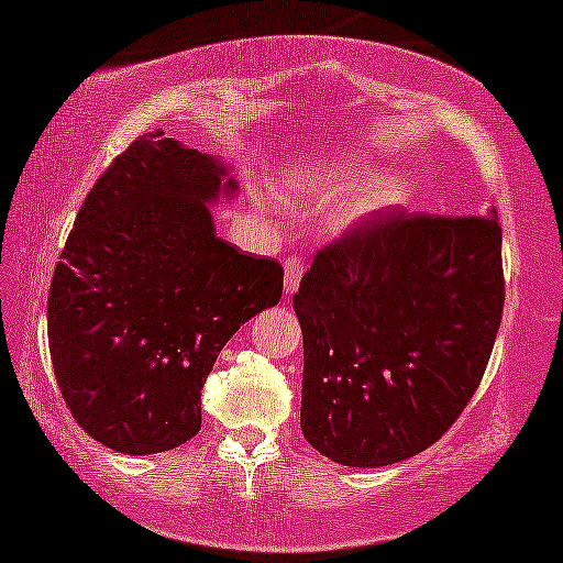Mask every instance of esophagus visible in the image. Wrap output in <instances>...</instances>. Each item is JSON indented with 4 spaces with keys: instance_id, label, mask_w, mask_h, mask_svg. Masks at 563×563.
Masks as SVG:
<instances>
[{
    "instance_id": "1",
    "label": "esophagus",
    "mask_w": 563,
    "mask_h": 563,
    "mask_svg": "<svg viewBox=\"0 0 563 563\" xmlns=\"http://www.w3.org/2000/svg\"><path fill=\"white\" fill-rule=\"evenodd\" d=\"M301 274H305V262H301L299 256H289L287 262H284V291L287 294L297 291Z\"/></svg>"
}]
</instances>
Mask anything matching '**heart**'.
I'll return each instance as SVG.
<instances>
[{"mask_svg": "<svg viewBox=\"0 0 563 563\" xmlns=\"http://www.w3.org/2000/svg\"><path fill=\"white\" fill-rule=\"evenodd\" d=\"M372 178V166L357 155L299 161L282 173L279 186L291 206L341 203L342 227L405 201V184L397 178Z\"/></svg>", "mask_w": 563, "mask_h": 563, "instance_id": "1", "label": "heart"}]
</instances>
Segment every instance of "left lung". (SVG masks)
Returning a JSON list of instances; mask_svg holds the SVG:
<instances>
[{"mask_svg": "<svg viewBox=\"0 0 563 563\" xmlns=\"http://www.w3.org/2000/svg\"><path fill=\"white\" fill-rule=\"evenodd\" d=\"M504 297L493 209H393L317 252L294 294L307 443L352 468L426 451L478 390Z\"/></svg>", "mask_w": 563, "mask_h": 563, "instance_id": "obj_1", "label": "left lung"}]
</instances>
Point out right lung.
<instances>
[{
  "instance_id": "add662e5",
  "label": "right lung",
  "mask_w": 563,
  "mask_h": 563,
  "mask_svg": "<svg viewBox=\"0 0 563 563\" xmlns=\"http://www.w3.org/2000/svg\"><path fill=\"white\" fill-rule=\"evenodd\" d=\"M236 191L227 163L158 131L110 163L77 213L49 284V354L73 418L112 451L191 440L223 344L282 299L279 262L216 236L209 206Z\"/></svg>"
}]
</instances>
